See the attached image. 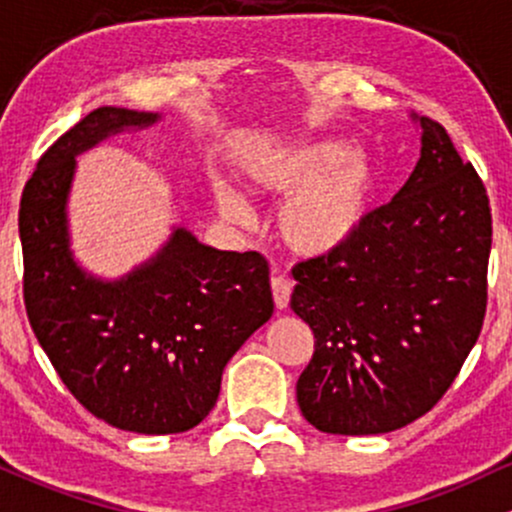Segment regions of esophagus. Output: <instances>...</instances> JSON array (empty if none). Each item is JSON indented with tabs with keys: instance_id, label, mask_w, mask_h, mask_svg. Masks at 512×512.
Masks as SVG:
<instances>
[{
	"instance_id": "34e87169",
	"label": "esophagus",
	"mask_w": 512,
	"mask_h": 512,
	"mask_svg": "<svg viewBox=\"0 0 512 512\" xmlns=\"http://www.w3.org/2000/svg\"><path fill=\"white\" fill-rule=\"evenodd\" d=\"M291 291H293V284L286 276L281 274H274L272 276V296H274V305L279 310H284L286 305H289V298H291Z\"/></svg>"
}]
</instances>
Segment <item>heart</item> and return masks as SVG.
Instances as JSON below:
<instances>
[{
    "mask_svg": "<svg viewBox=\"0 0 512 512\" xmlns=\"http://www.w3.org/2000/svg\"><path fill=\"white\" fill-rule=\"evenodd\" d=\"M245 185L252 195H289L276 214L281 240L301 257H327L366 228L380 168L370 151L325 137L262 151L245 166ZM214 197L223 214L243 219L245 207L236 195L216 187Z\"/></svg>",
    "mask_w": 512,
    "mask_h": 512,
    "instance_id": "b5f03b06",
    "label": "heart"
}]
</instances>
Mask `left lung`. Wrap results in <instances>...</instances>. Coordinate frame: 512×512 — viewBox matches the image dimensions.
<instances>
[{"label":"left lung","mask_w":512,"mask_h":512,"mask_svg":"<svg viewBox=\"0 0 512 512\" xmlns=\"http://www.w3.org/2000/svg\"><path fill=\"white\" fill-rule=\"evenodd\" d=\"M421 156L344 250L296 264L291 310L315 334L296 383L317 431L378 436L445 395L486 313L491 209L443 125L411 113Z\"/></svg>","instance_id":"1"}]
</instances>
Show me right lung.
Wrapping results in <instances>:
<instances>
[{
  "label": "right lung",
  "instance_id": "1",
  "mask_svg": "<svg viewBox=\"0 0 512 512\" xmlns=\"http://www.w3.org/2000/svg\"><path fill=\"white\" fill-rule=\"evenodd\" d=\"M158 113L93 110L45 151L23 187V298L40 346L93 416L122 431L166 436L214 409L233 354L274 313L260 252H228L173 226L149 260L120 279L79 264L69 233L76 156Z\"/></svg>",
  "mask_w": 512,
  "mask_h": 512
}]
</instances>
